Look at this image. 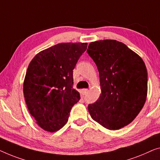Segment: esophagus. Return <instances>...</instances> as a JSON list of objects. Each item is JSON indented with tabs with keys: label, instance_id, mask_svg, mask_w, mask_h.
Segmentation results:
<instances>
[{
	"label": "esophagus",
	"instance_id": "34e87169",
	"mask_svg": "<svg viewBox=\"0 0 160 160\" xmlns=\"http://www.w3.org/2000/svg\"><path fill=\"white\" fill-rule=\"evenodd\" d=\"M88 92V89H84V90H82V92H83V93H84L85 95L87 94Z\"/></svg>",
	"mask_w": 160,
	"mask_h": 160
}]
</instances>
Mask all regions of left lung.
<instances>
[{"instance_id": "left-lung-1", "label": "left lung", "mask_w": 160, "mask_h": 160, "mask_svg": "<svg viewBox=\"0 0 160 160\" xmlns=\"http://www.w3.org/2000/svg\"><path fill=\"white\" fill-rule=\"evenodd\" d=\"M87 52L99 72L101 94L88 111L107 129L117 130L132 122L147 95L144 61L122 42L106 39L90 43Z\"/></svg>"}]
</instances>
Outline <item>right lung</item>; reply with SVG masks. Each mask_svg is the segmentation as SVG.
I'll use <instances>...</instances> for the list:
<instances>
[{
    "mask_svg": "<svg viewBox=\"0 0 160 160\" xmlns=\"http://www.w3.org/2000/svg\"><path fill=\"white\" fill-rule=\"evenodd\" d=\"M87 43H61L43 50L28 67L23 95L31 115L45 131L57 132L80 99L73 88V70Z\"/></svg>",
    "mask_w": 160,
    "mask_h": 160,
    "instance_id": "1",
    "label": "right lung"
}]
</instances>
